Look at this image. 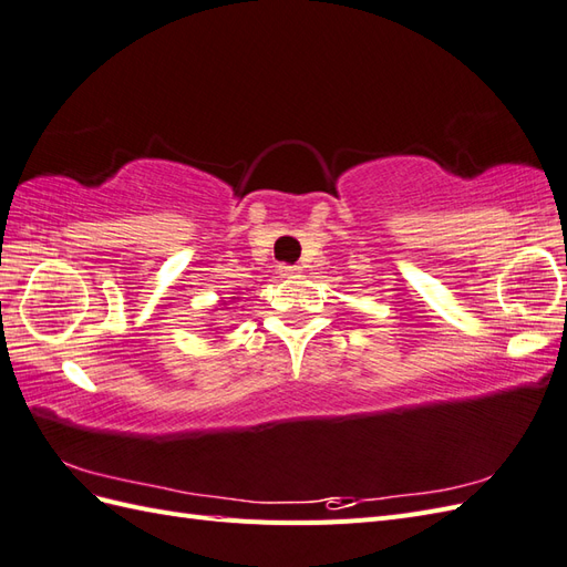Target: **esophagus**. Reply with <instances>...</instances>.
Here are the masks:
<instances>
[{
  "label": "esophagus",
  "instance_id": "1",
  "mask_svg": "<svg viewBox=\"0 0 567 567\" xmlns=\"http://www.w3.org/2000/svg\"><path fill=\"white\" fill-rule=\"evenodd\" d=\"M279 274H281V277H298V274H300V267L298 265H279Z\"/></svg>",
  "mask_w": 567,
  "mask_h": 567
}]
</instances>
